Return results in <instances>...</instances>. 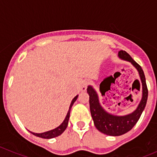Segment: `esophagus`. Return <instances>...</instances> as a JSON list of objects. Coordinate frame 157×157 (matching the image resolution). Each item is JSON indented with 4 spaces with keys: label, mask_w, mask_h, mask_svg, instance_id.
<instances>
[{
    "label": "esophagus",
    "mask_w": 157,
    "mask_h": 157,
    "mask_svg": "<svg viewBox=\"0 0 157 157\" xmlns=\"http://www.w3.org/2000/svg\"><path fill=\"white\" fill-rule=\"evenodd\" d=\"M88 81L87 80H84V81L82 83V86H81V90L82 91H86V88H87V85H88Z\"/></svg>",
    "instance_id": "esophagus-1"
}]
</instances>
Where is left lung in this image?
<instances>
[{"mask_svg": "<svg viewBox=\"0 0 157 157\" xmlns=\"http://www.w3.org/2000/svg\"><path fill=\"white\" fill-rule=\"evenodd\" d=\"M118 56L121 59L130 61L138 71L140 74V80L142 82V89H143V97L139 104L138 107L133 113L125 116H115L107 113L99 105L98 96L96 91L91 86L87 87V93L90 96V108L94 124L96 128L103 134L109 136H120L125 134L130 130H131L140 118L144 109L146 106L147 97H148V90H147L146 79L143 69L140 65L133 59L129 54L125 51L118 52ZM112 77H109L105 79L99 86V91L101 95L103 96L107 91L106 86L111 84L109 81Z\"/></svg>", "mask_w": 157, "mask_h": 157, "instance_id": "1", "label": "left lung"}]
</instances>
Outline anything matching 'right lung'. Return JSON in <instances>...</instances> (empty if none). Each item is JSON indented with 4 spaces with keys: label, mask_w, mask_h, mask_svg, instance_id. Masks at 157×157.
I'll return each instance as SVG.
<instances>
[{
    "label": "right lung",
    "mask_w": 157,
    "mask_h": 157,
    "mask_svg": "<svg viewBox=\"0 0 157 157\" xmlns=\"http://www.w3.org/2000/svg\"><path fill=\"white\" fill-rule=\"evenodd\" d=\"M77 96H76L73 99L72 102H71V105H70V108H69L68 112H67V116H66L64 121H63V123L61 124V125L59 126V127H58V128H55V129H54V130H52V131H47V132H45V133H42V134H36V133L31 132V131H30V132H31L32 134H33V135L36 136V137H42V138H46V139L53 138V137H57V136H59L60 134H62V133L64 132V131H65V129L67 127V124H68V120H69V118H70V112H71V107H72L73 104L74 103V102L77 100Z\"/></svg>",
    "instance_id": "add662e5"
}]
</instances>
